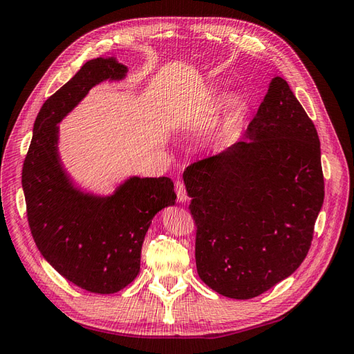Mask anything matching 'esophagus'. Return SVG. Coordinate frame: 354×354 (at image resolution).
I'll return each mask as SVG.
<instances>
[{
    "mask_svg": "<svg viewBox=\"0 0 354 354\" xmlns=\"http://www.w3.org/2000/svg\"><path fill=\"white\" fill-rule=\"evenodd\" d=\"M176 194H177L178 202H187L189 201V196H187V192H186L183 181H176Z\"/></svg>",
    "mask_w": 354,
    "mask_h": 354,
    "instance_id": "esophagus-1",
    "label": "esophagus"
}]
</instances>
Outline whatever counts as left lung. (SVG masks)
Wrapping results in <instances>:
<instances>
[{"label": "left lung", "mask_w": 354, "mask_h": 354, "mask_svg": "<svg viewBox=\"0 0 354 354\" xmlns=\"http://www.w3.org/2000/svg\"><path fill=\"white\" fill-rule=\"evenodd\" d=\"M202 282L250 299L291 276L325 196L320 142L288 82L274 77L245 138L183 173Z\"/></svg>", "instance_id": "obj_1"}]
</instances>
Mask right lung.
<instances>
[{
    "label": "right lung",
    "instance_id": "right-lung-1",
    "mask_svg": "<svg viewBox=\"0 0 354 354\" xmlns=\"http://www.w3.org/2000/svg\"><path fill=\"white\" fill-rule=\"evenodd\" d=\"M128 68L115 57L88 60L46 100L22 169L28 221L41 255L65 279L94 294H113L140 272L142 245L156 214L174 205L168 177L131 176L111 195L73 183L59 153V125L103 81H121Z\"/></svg>",
    "mask_w": 354,
    "mask_h": 354
}]
</instances>
